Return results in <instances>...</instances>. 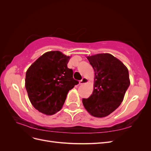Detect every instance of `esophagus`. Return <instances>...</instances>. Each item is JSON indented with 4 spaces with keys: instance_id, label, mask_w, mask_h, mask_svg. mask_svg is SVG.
Returning a JSON list of instances; mask_svg holds the SVG:
<instances>
[{
    "instance_id": "obj_1",
    "label": "esophagus",
    "mask_w": 151,
    "mask_h": 151,
    "mask_svg": "<svg viewBox=\"0 0 151 151\" xmlns=\"http://www.w3.org/2000/svg\"><path fill=\"white\" fill-rule=\"evenodd\" d=\"M88 79H86V77H83V78L79 81V84H84L88 83Z\"/></svg>"
}]
</instances>
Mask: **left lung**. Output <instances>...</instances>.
I'll list each match as a JSON object with an SVG mask.
<instances>
[{
    "label": "left lung",
    "instance_id": "8db88e82",
    "mask_svg": "<svg viewBox=\"0 0 151 151\" xmlns=\"http://www.w3.org/2000/svg\"><path fill=\"white\" fill-rule=\"evenodd\" d=\"M94 68L93 92L83 99L85 108L95 117L109 115L120 106L130 86L127 68L118 59L109 53H100L87 57Z\"/></svg>",
    "mask_w": 151,
    "mask_h": 151
}]
</instances>
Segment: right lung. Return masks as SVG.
Returning a JSON list of instances; mask_svg holds the SVG:
<instances>
[{"label": "right lung", "mask_w": 151, "mask_h": 151, "mask_svg": "<svg viewBox=\"0 0 151 151\" xmlns=\"http://www.w3.org/2000/svg\"><path fill=\"white\" fill-rule=\"evenodd\" d=\"M70 57L59 51L48 52L28 69L25 87L33 106L45 115L60 110L68 91L79 84L67 67Z\"/></svg>", "instance_id": "right-lung-1"}]
</instances>
